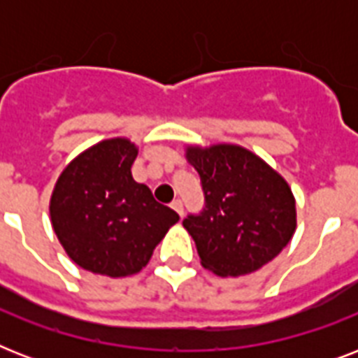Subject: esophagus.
I'll return each instance as SVG.
<instances>
[{"label":"esophagus","instance_id":"1","mask_svg":"<svg viewBox=\"0 0 358 358\" xmlns=\"http://www.w3.org/2000/svg\"><path fill=\"white\" fill-rule=\"evenodd\" d=\"M171 206H173V210H176V213H178L180 217L184 215V204H182V201H180V199H174V201L171 202Z\"/></svg>","mask_w":358,"mask_h":358}]
</instances>
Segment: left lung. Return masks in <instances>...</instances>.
Listing matches in <instances>:
<instances>
[{"label": "left lung", "mask_w": 358, "mask_h": 358, "mask_svg": "<svg viewBox=\"0 0 358 358\" xmlns=\"http://www.w3.org/2000/svg\"><path fill=\"white\" fill-rule=\"evenodd\" d=\"M185 159L201 176L206 208L187 215L184 229L204 269L241 277L271 262L297 227L288 182L255 152L239 145L185 146Z\"/></svg>", "instance_id": "left-lung-1"}]
</instances>
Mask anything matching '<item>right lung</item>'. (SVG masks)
I'll return each mask as SVG.
<instances>
[{"mask_svg":"<svg viewBox=\"0 0 358 358\" xmlns=\"http://www.w3.org/2000/svg\"><path fill=\"white\" fill-rule=\"evenodd\" d=\"M137 146L126 137L103 139L76 156L59 174L50 219L69 258L87 271L129 277L152 258L178 223V213L131 176Z\"/></svg>","mask_w":358,"mask_h":358,"instance_id":"obj_1","label":"right lung"}]
</instances>
